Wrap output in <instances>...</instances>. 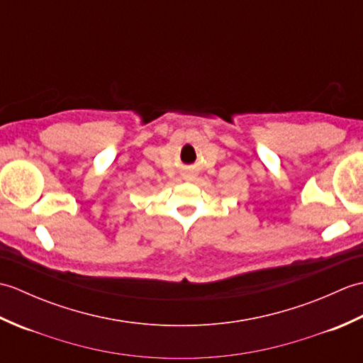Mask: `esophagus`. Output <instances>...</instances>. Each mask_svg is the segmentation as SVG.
<instances>
[{"label":"esophagus","mask_w":363,"mask_h":363,"mask_svg":"<svg viewBox=\"0 0 363 363\" xmlns=\"http://www.w3.org/2000/svg\"><path fill=\"white\" fill-rule=\"evenodd\" d=\"M195 176H196L195 173H187V174H186V179H187V181H194Z\"/></svg>","instance_id":"34e87169"}]
</instances>
